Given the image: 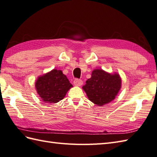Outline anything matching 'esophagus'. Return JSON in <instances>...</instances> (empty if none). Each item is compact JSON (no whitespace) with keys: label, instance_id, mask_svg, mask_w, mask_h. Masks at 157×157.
<instances>
[{"label":"esophagus","instance_id":"obj_1","mask_svg":"<svg viewBox=\"0 0 157 157\" xmlns=\"http://www.w3.org/2000/svg\"><path fill=\"white\" fill-rule=\"evenodd\" d=\"M74 85L76 86H81L83 84V82L81 79H75L74 81Z\"/></svg>","mask_w":157,"mask_h":157}]
</instances>
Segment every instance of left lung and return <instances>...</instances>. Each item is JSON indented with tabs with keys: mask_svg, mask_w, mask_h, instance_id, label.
I'll use <instances>...</instances> for the list:
<instances>
[{
	"mask_svg": "<svg viewBox=\"0 0 157 157\" xmlns=\"http://www.w3.org/2000/svg\"><path fill=\"white\" fill-rule=\"evenodd\" d=\"M121 86L122 79L118 73L112 74L95 69L82 88L92 102L102 106L115 99Z\"/></svg>",
	"mask_w": 157,
	"mask_h": 157,
	"instance_id": "1",
	"label": "left lung"
}]
</instances>
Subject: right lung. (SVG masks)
<instances>
[{"label": "right lung", "mask_w": 157, "mask_h": 157, "mask_svg": "<svg viewBox=\"0 0 157 157\" xmlns=\"http://www.w3.org/2000/svg\"><path fill=\"white\" fill-rule=\"evenodd\" d=\"M35 86L42 101L48 104L59 102L73 87L66 75L56 69L39 76Z\"/></svg>", "instance_id": "obj_1"}]
</instances>
